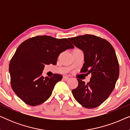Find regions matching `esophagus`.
I'll return each instance as SVG.
<instances>
[{
	"mask_svg": "<svg viewBox=\"0 0 130 130\" xmlns=\"http://www.w3.org/2000/svg\"><path fill=\"white\" fill-rule=\"evenodd\" d=\"M63 79L64 80H68L69 79V76H63Z\"/></svg>",
	"mask_w": 130,
	"mask_h": 130,
	"instance_id": "34e87169",
	"label": "esophagus"
}]
</instances>
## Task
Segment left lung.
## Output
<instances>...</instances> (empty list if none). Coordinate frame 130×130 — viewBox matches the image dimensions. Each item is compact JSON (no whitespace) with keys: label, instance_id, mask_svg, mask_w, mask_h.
I'll return each mask as SVG.
<instances>
[{"label":"left lung","instance_id":"left-lung-1","mask_svg":"<svg viewBox=\"0 0 130 130\" xmlns=\"http://www.w3.org/2000/svg\"><path fill=\"white\" fill-rule=\"evenodd\" d=\"M69 40L84 53L81 73L92 75L88 83L77 79L78 86L72 90L73 95L82 106L98 107L111 95L118 79L120 68L114 49L108 41L93 35Z\"/></svg>","mask_w":130,"mask_h":130}]
</instances>
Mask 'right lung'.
Listing matches in <instances>:
<instances>
[{"label":"right lung","mask_w":130,"mask_h":130,"mask_svg":"<svg viewBox=\"0 0 130 130\" xmlns=\"http://www.w3.org/2000/svg\"><path fill=\"white\" fill-rule=\"evenodd\" d=\"M74 46L67 38L57 39L42 35L21 43L9 64L10 84L21 100L31 106L42 104L50 97L54 86L63 78L54 74L42 76L45 64H57L60 54Z\"/></svg>","instance_id":"add662e5"}]
</instances>
